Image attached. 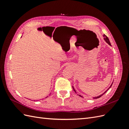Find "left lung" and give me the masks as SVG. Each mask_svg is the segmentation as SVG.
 <instances>
[{"label":"left lung","mask_w":129,"mask_h":129,"mask_svg":"<svg viewBox=\"0 0 129 129\" xmlns=\"http://www.w3.org/2000/svg\"><path fill=\"white\" fill-rule=\"evenodd\" d=\"M104 36V40H105V41H106V42H107L108 43V44H109V45H110V46H111V44H110V41H109V38H108V37H107L106 36H105V35H104V36ZM112 84H111V85H110V87H109V88H108V89H109V88H110V87H111V85H112ZM73 90H74V91H75V92H76V91H75V89H74V88L73 87ZM108 89L107 90V91H105V92H104V93H103V94H102V95H100V96H97V97H93V99H99V98H100V97H101V96H102L103 95H104V93H105V92H107V91L108 90Z\"/></svg>","instance_id":"8db88e82"}]
</instances>
